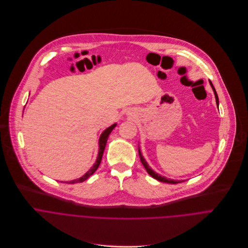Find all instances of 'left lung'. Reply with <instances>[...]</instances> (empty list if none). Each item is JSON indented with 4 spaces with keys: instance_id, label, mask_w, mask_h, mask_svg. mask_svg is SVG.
I'll return each instance as SVG.
<instances>
[{
    "instance_id": "obj_1",
    "label": "left lung",
    "mask_w": 248,
    "mask_h": 248,
    "mask_svg": "<svg viewBox=\"0 0 248 248\" xmlns=\"http://www.w3.org/2000/svg\"><path fill=\"white\" fill-rule=\"evenodd\" d=\"M210 85H211V87H212V89H213V91H214V93H215V97H216V103H217V106L219 105V98H218V94H217V93H216V90L214 89V87H213V85H212V83L210 82ZM139 155H140V162L142 163V165H143V167L145 168V170H146V172L150 174L153 178H155V179H156L157 181H159V182H162V183H167V184H178V183H181V181H174V180H169V179H166L165 177H162V176H160L159 174H157V173H155V171H153V169H151L150 168V166L147 165V163L145 162V160L143 159V157H142V155H141V154H140V150H139Z\"/></svg>"
}]
</instances>
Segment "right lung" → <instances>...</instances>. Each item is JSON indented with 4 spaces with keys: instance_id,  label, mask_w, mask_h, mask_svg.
I'll return each instance as SVG.
<instances>
[{
    "instance_id": "right-lung-1",
    "label": "right lung",
    "mask_w": 248,
    "mask_h": 248,
    "mask_svg": "<svg viewBox=\"0 0 248 248\" xmlns=\"http://www.w3.org/2000/svg\"><path fill=\"white\" fill-rule=\"evenodd\" d=\"M116 126V124H113L112 126H110L109 128H108L102 135H101V138H100V141H98V143H100V150H98V155H97V158H96V161L94 163V165L81 178L77 179V180H73V181H70V182H65L67 184H76V183H82L84 182L85 180H87L90 176H92L95 170L98 168V166H100L101 164V161H102V158H103V155H104V152H105V148H106V145H107V141H108V139L109 137V134L111 133V131L114 129V127Z\"/></svg>"
}]
</instances>
